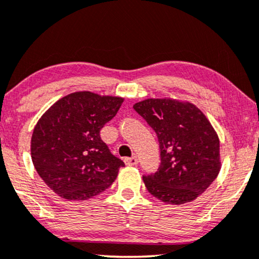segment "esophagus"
Returning a JSON list of instances; mask_svg holds the SVG:
<instances>
[{
    "label": "esophagus",
    "mask_w": 259,
    "mask_h": 259,
    "mask_svg": "<svg viewBox=\"0 0 259 259\" xmlns=\"http://www.w3.org/2000/svg\"><path fill=\"white\" fill-rule=\"evenodd\" d=\"M124 162H125L126 166H135L139 163V159H137L136 156H132V158H126L124 160Z\"/></svg>",
    "instance_id": "esophagus-1"
}]
</instances>
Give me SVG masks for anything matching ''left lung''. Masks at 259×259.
<instances>
[{"label":"left lung","mask_w":259,"mask_h":259,"mask_svg":"<svg viewBox=\"0 0 259 259\" xmlns=\"http://www.w3.org/2000/svg\"><path fill=\"white\" fill-rule=\"evenodd\" d=\"M134 110L158 136L160 166L143 176L150 195L167 204L191 202L220 172V142L199 109L173 99H147Z\"/></svg>","instance_id":"left-lung-1"}]
</instances>
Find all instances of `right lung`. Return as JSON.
<instances>
[{
	"mask_svg": "<svg viewBox=\"0 0 259 259\" xmlns=\"http://www.w3.org/2000/svg\"><path fill=\"white\" fill-rule=\"evenodd\" d=\"M123 99L75 92L62 98L38 120L31 140L32 161L52 191L84 201L110 188L124 162L100 139Z\"/></svg>",
	"mask_w": 259,
	"mask_h": 259,
	"instance_id": "obj_1",
	"label": "right lung"
}]
</instances>
